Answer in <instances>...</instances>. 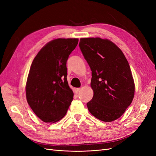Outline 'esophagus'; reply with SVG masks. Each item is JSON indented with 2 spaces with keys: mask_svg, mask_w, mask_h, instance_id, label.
<instances>
[{
  "mask_svg": "<svg viewBox=\"0 0 156 156\" xmlns=\"http://www.w3.org/2000/svg\"><path fill=\"white\" fill-rule=\"evenodd\" d=\"M80 90H81V88H75V93H78L79 91H80Z\"/></svg>",
  "mask_w": 156,
  "mask_h": 156,
  "instance_id": "34e87169",
  "label": "esophagus"
}]
</instances>
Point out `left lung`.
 I'll return each mask as SVG.
<instances>
[{"label":"left lung","mask_w":156,"mask_h":156,"mask_svg":"<svg viewBox=\"0 0 156 156\" xmlns=\"http://www.w3.org/2000/svg\"><path fill=\"white\" fill-rule=\"evenodd\" d=\"M79 48L92 71L94 96L89 112L103 122L120 118L131 103L135 84L129 64L113 42L100 37L81 38Z\"/></svg>","instance_id":"left-lung-1"}]
</instances>
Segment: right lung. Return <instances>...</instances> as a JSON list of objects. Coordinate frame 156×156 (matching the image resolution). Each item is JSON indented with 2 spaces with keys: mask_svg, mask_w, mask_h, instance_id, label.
<instances>
[{
  "mask_svg": "<svg viewBox=\"0 0 156 156\" xmlns=\"http://www.w3.org/2000/svg\"><path fill=\"white\" fill-rule=\"evenodd\" d=\"M77 38H58L42 48L31 64L26 84L28 103L44 122L54 123L66 114L73 92L67 81L66 62Z\"/></svg>",
  "mask_w": 156,
  "mask_h": 156,
  "instance_id": "1",
  "label": "right lung"
}]
</instances>
